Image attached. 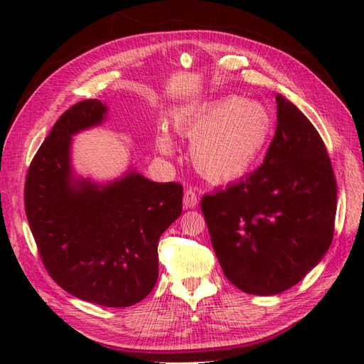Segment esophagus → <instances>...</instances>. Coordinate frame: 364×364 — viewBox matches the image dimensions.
<instances>
[{"instance_id":"esophagus-1","label":"esophagus","mask_w":364,"mask_h":364,"mask_svg":"<svg viewBox=\"0 0 364 364\" xmlns=\"http://www.w3.org/2000/svg\"><path fill=\"white\" fill-rule=\"evenodd\" d=\"M198 203V198H197V192L189 188L184 192V197H183V205L184 208H196Z\"/></svg>"}]
</instances>
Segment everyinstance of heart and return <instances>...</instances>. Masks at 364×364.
<instances>
[{
	"label": "heart",
	"mask_w": 364,
	"mask_h": 364,
	"mask_svg": "<svg viewBox=\"0 0 364 364\" xmlns=\"http://www.w3.org/2000/svg\"><path fill=\"white\" fill-rule=\"evenodd\" d=\"M175 127L191 139V158L198 173L214 183L244 176L264 153L274 131V119L258 102L228 97L194 112L180 114ZM161 153L172 154L175 142L159 131Z\"/></svg>",
	"instance_id": "obj_1"
}]
</instances>
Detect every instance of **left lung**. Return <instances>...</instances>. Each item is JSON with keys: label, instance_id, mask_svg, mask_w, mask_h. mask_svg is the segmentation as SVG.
Instances as JSON below:
<instances>
[{"label": "left lung", "instance_id": "obj_1", "mask_svg": "<svg viewBox=\"0 0 364 364\" xmlns=\"http://www.w3.org/2000/svg\"><path fill=\"white\" fill-rule=\"evenodd\" d=\"M275 100V136L262 164L200 202L223 274L255 296L297 284L335 231L338 189L326 145L296 106Z\"/></svg>", "mask_w": 364, "mask_h": 364}]
</instances>
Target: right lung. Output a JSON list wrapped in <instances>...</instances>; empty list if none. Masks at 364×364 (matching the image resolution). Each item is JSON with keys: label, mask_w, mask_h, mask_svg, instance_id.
<instances>
[{"label": "right lung", "mask_w": 364, "mask_h": 364, "mask_svg": "<svg viewBox=\"0 0 364 364\" xmlns=\"http://www.w3.org/2000/svg\"><path fill=\"white\" fill-rule=\"evenodd\" d=\"M106 106L84 100L54 123L28 168L25 210L46 272L72 296L131 306L158 280V242L181 215L180 183H154L134 170L109 184L75 180L72 136L100 125Z\"/></svg>", "instance_id": "obj_1"}]
</instances>
